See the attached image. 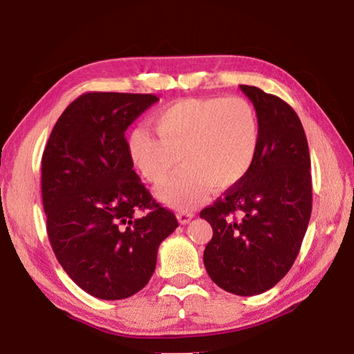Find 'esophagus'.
Instances as JSON below:
<instances>
[{
  "label": "esophagus",
  "mask_w": 354,
  "mask_h": 354,
  "mask_svg": "<svg viewBox=\"0 0 354 354\" xmlns=\"http://www.w3.org/2000/svg\"><path fill=\"white\" fill-rule=\"evenodd\" d=\"M194 217H195V214L187 212V211H183V212L178 214V220H179V223H181V225H187Z\"/></svg>",
  "instance_id": "esophagus-1"
}]
</instances>
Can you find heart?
<instances>
[{
  "mask_svg": "<svg viewBox=\"0 0 354 354\" xmlns=\"http://www.w3.org/2000/svg\"><path fill=\"white\" fill-rule=\"evenodd\" d=\"M156 133L136 128L129 134V153L143 178L162 184L165 203L179 209L203 200L209 185L230 189L248 175L261 142L259 117L242 97L187 98L173 103L153 117Z\"/></svg>",
  "mask_w": 354,
  "mask_h": 354,
  "instance_id": "heart-1",
  "label": "heart"
}]
</instances>
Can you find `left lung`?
Instances as JSON below:
<instances>
[{"label": "left lung", "instance_id": "8db88e82", "mask_svg": "<svg viewBox=\"0 0 354 354\" xmlns=\"http://www.w3.org/2000/svg\"><path fill=\"white\" fill-rule=\"evenodd\" d=\"M259 117V151L248 175L200 212L212 226L203 261L221 289L259 295L295 262L313 211L310 156L297 112L274 95L241 86Z\"/></svg>", "mask_w": 354, "mask_h": 354}]
</instances>
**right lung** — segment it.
<instances>
[{
  "mask_svg": "<svg viewBox=\"0 0 354 354\" xmlns=\"http://www.w3.org/2000/svg\"><path fill=\"white\" fill-rule=\"evenodd\" d=\"M159 98L88 92L51 131L41 156L46 231L59 263L101 299H123L148 284L158 248L178 227L134 171L124 131ZM139 210L145 212L137 218Z\"/></svg>",
  "mask_w": 354,
  "mask_h": 354,
  "instance_id": "right-lung-1",
  "label": "right lung"
}]
</instances>
